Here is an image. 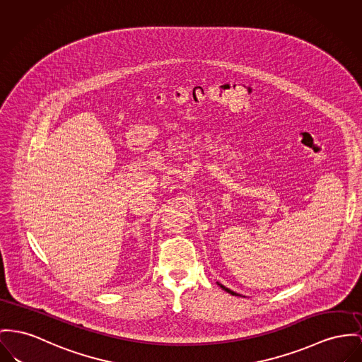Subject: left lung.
<instances>
[{
  "instance_id": "left-lung-1",
  "label": "left lung",
  "mask_w": 362,
  "mask_h": 362,
  "mask_svg": "<svg viewBox=\"0 0 362 362\" xmlns=\"http://www.w3.org/2000/svg\"><path fill=\"white\" fill-rule=\"evenodd\" d=\"M217 284L219 286V287H221V288L225 289L226 292H229L230 295H238V296H241L240 293H238V292H235V291H232V289L226 288L225 286H222V284H219V283H217Z\"/></svg>"
}]
</instances>
